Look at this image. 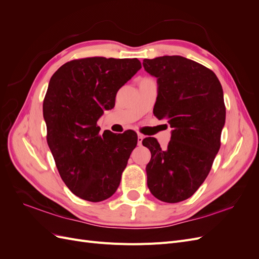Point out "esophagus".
Instances as JSON below:
<instances>
[{"instance_id": "obj_1", "label": "esophagus", "mask_w": 259, "mask_h": 259, "mask_svg": "<svg viewBox=\"0 0 259 259\" xmlns=\"http://www.w3.org/2000/svg\"><path fill=\"white\" fill-rule=\"evenodd\" d=\"M144 138H145V137H144L143 134H138V137H137V144H138V146H142Z\"/></svg>"}]
</instances>
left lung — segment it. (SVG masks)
I'll list each match as a JSON object with an SVG mask.
<instances>
[{"instance_id": "left-lung-1", "label": "left lung", "mask_w": 259, "mask_h": 259, "mask_svg": "<svg viewBox=\"0 0 259 259\" xmlns=\"http://www.w3.org/2000/svg\"><path fill=\"white\" fill-rule=\"evenodd\" d=\"M143 65L158 82L153 113L173 128L166 149L153 137L143 140L151 152L147 185L156 199L177 203L199 189L221 148L224 92L216 74L191 59L162 56Z\"/></svg>"}]
</instances>
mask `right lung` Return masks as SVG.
Listing matches in <instances>:
<instances>
[{
  "label": "right lung",
  "instance_id": "add662e5",
  "mask_svg": "<svg viewBox=\"0 0 259 259\" xmlns=\"http://www.w3.org/2000/svg\"><path fill=\"white\" fill-rule=\"evenodd\" d=\"M142 64L137 58L91 57L62 65L43 101L48 144L61 179L76 197L104 201L116 191L137 134L99 135L97 121Z\"/></svg>",
  "mask_w": 259,
  "mask_h": 259
}]
</instances>
